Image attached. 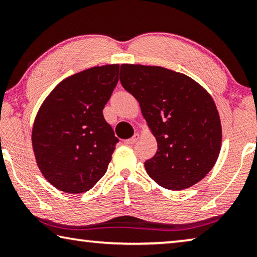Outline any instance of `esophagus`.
<instances>
[{"mask_svg":"<svg viewBox=\"0 0 257 257\" xmlns=\"http://www.w3.org/2000/svg\"><path fill=\"white\" fill-rule=\"evenodd\" d=\"M139 137H141V135L135 134L132 138L127 139V141H125V143H127V144H135V143H136L138 139H139Z\"/></svg>","mask_w":257,"mask_h":257,"instance_id":"34e87169","label":"esophagus"}]
</instances>
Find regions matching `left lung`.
Listing matches in <instances>:
<instances>
[{
    "instance_id": "1",
    "label": "left lung",
    "mask_w": 257,
    "mask_h": 257,
    "mask_svg": "<svg viewBox=\"0 0 257 257\" xmlns=\"http://www.w3.org/2000/svg\"><path fill=\"white\" fill-rule=\"evenodd\" d=\"M120 81L137 99L158 143L145 162L149 176L170 190L197 184L214 167L222 127L214 101L184 73L158 66L121 64Z\"/></svg>"
}]
</instances>
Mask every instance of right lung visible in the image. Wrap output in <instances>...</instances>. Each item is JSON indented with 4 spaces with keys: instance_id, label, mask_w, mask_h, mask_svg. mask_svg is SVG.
I'll list each match as a JSON object with an SVG mask.
<instances>
[{
    "instance_id": "1",
    "label": "right lung",
    "mask_w": 257,
    "mask_h": 257,
    "mask_svg": "<svg viewBox=\"0 0 257 257\" xmlns=\"http://www.w3.org/2000/svg\"><path fill=\"white\" fill-rule=\"evenodd\" d=\"M119 64L93 67L55 86L32 132L37 167L56 189L88 191L105 175L119 139L103 116L119 80Z\"/></svg>"
}]
</instances>
